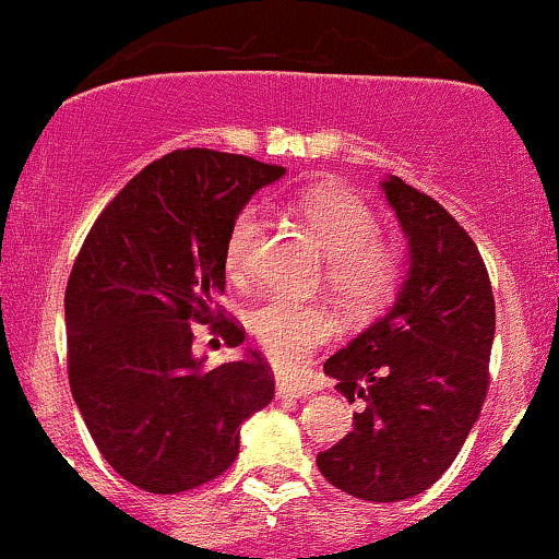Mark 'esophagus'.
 Here are the masks:
<instances>
[{"label": "esophagus", "mask_w": 559, "mask_h": 559, "mask_svg": "<svg viewBox=\"0 0 559 559\" xmlns=\"http://www.w3.org/2000/svg\"><path fill=\"white\" fill-rule=\"evenodd\" d=\"M312 394L310 383L299 381L292 376H278V396H294V400H307Z\"/></svg>", "instance_id": "esophagus-1"}]
</instances>
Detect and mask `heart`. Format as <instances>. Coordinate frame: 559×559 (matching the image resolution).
<instances>
[{
	"label": "heart",
	"instance_id": "heart-1",
	"mask_svg": "<svg viewBox=\"0 0 559 559\" xmlns=\"http://www.w3.org/2000/svg\"><path fill=\"white\" fill-rule=\"evenodd\" d=\"M299 210L329 254V284L349 305L373 310L394 297L404 275L402 243L381 239V221L365 199L338 186H316L299 199ZM262 230V210L247 207L230 223L226 236V273L241 281L252 267L254 241ZM262 349L278 362L294 365L336 333L325 307L288 297H267L249 316Z\"/></svg>",
	"mask_w": 559,
	"mask_h": 559
}]
</instances>
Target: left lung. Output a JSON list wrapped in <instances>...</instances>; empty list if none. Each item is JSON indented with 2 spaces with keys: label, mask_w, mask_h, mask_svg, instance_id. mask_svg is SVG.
Listing matches in <instances>:
<instances>
[{
  "label": "left lung",
  "mask_w": 559,
  "mask_h": 559,
  "mask_svg": "<svg viewBox=\"0 0 559 559\" xmlns=\"http://www.w3.org/2000/svg\"><path fill=\"white\" fill-rule=\"evenodd\" d=\"M381 189L407 239V275L386 316L323 365L365 407L318 467L365 502H402L444 476L478 420L497 312L467 230L402 178Z\"/></svg>",
  "instance_id": "left-lung-1"
}]
</instances>
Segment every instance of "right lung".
<instances>
[{"instance_id": "right-lung-1", "label": "right lung", "mask_w": 559, "mask_h": 559, "mask_svg": "<svg viewBox=\"0 0 559 559\" xmlns=\"http://www.w3.org/2000/svg\"><path fill=\"white\" fill-rule=\"evenodd\" d=\"M286 168L213 150H176L146 165L102 210L66 288L68 378L102 457L128 484L178 493L226 473L241 423L273 400L254 349L204 368L191 325L228 346L226 236L234 217ZM222 320L217 321L216 318Z\"/></svg>"}]
</instances>
